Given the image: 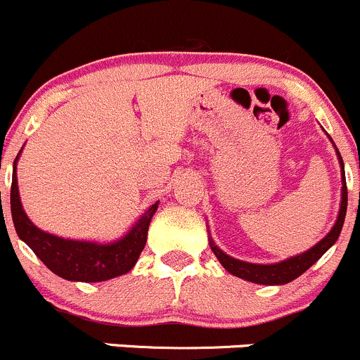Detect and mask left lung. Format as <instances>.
I'll use <instances>...</instances> for the list:
<instances>
[{
    "label": "left lung",
    "mask_w": 360,
    "mask_h": 360,
    "mask_svg": "<svg viewBox=\"0 0 360 360\" xmlns=\"http://www.w3.org/2000/svg\"><path fill=\"white\" fill-rule=\"evenodd\" d=\"M338 158H340L341 172H343V198H341V206H340V215H338L336 224L330 229V233L323 238L322 241L315 245L313 248H309L304 254L296 255L292 259H287V261L278 262V264H252V262H243L238 261V259L229 257L227 254H224L212 240H210V247H212L213 254L217 255V259L220 261V264L231 273V275L238 276V278L248 280V282L254 283H262V285H283V283H289L292 280H296L297 276H301L306 269L311 268L327 250L334 245V241L338 240L341 233V227H343L345 215H347V202H348V192H347V180H345V166L343 159H341L340 152H338Z\"/></svg>",
    "instance_id": "left-lung-1"
}]
</instances>
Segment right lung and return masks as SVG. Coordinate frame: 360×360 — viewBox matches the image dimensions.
Returning a JSON list of instances; mask_svg holds the SVG:
<instances>
[{"mask_svg": "<svg viewBox=\"0 0 360 360\" xmlns=\"http://www.w3.org/2000/svg\"><path fill=\"white\" fill-rule=\"evenodd\" d=\"M10 206L13 226L20 240L30 245L37 257L52 273L71 282H103L131 271L147 243L148 224L158 210V202L152 205L136 226L115 243L96 245L91 241L64 240L40 231L27 219L19 199L15 165L10 188Z\"/></svg>", "mask_w": 360, "mask_h": 360, "instance_id": "add662e5", "label": "right lung"}]
</instances>
